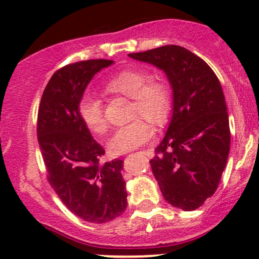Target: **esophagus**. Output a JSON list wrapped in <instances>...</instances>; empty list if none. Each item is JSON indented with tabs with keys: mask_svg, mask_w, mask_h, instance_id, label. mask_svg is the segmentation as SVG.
Segmentation results:
<instances>
[{
	"mask_svg": "<svg viewBox=\"0 0 259 259\" xmlns=\"http://www.w3.org/2000/svg\"><path fill=\"white\" fill-rule=\"evenodd\" d=\"M143 153H144V154H148V150H143Z\"/></svg>",
	"mask_w": 259,
	"mask_h": 259,
	"instance_id": "1",
	"label": "esophagus"
}]
</instances>
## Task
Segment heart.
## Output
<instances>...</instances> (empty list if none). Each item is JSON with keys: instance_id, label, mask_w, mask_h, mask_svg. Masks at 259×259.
Wrapping results in <instances>:
<instances>
[{"instance_id": "heart-1", "label": "heart", "mask_w": 259, "mask_h": 259, "mask_svg": "<svg viewBox=\"0 0 259 259\" xmlns=\"http://www.w3.org/2000/svg\"><path fill=\"white\" fill-rule=\"evenodd\" d=\"M111 93L121 94L133 99V115H143L155 124H161L168 117L171 106L170 90L159 80H150L148 72L126 70L115 75L106 83ZM83 124L95 134H104L108 129L103 103L93 93L81 96L77 105ZM153 135V127L144 119H135L119 127L109 140V150L113 154H124L144 145Z\"/></svg>"}]
</instances>
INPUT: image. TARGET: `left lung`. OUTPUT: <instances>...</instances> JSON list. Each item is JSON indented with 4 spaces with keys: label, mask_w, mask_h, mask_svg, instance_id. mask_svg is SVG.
<instances>
[{
    "label": "left lung",
    "mask_w": 259,
    "mask_h": 259,
    "mask_svg": "<svg viewBox=\"0 0 259 259\" xmlns=\"http://www.w3.org/2000/svg\"><path fill=\"white\" fill-rule=\"evenodd\" d=\"M132 59L163 70L173 90V115L151 170L164 199L183 210L215 193L228 160L231 132L226 99L209 65L189 50L166 45Z\"/></svg>",
    "instance_id": "8db88e82"
}]
</instances>
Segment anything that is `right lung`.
Listing matches in <instances>:
<instances>
[{"label":"right lung","mask_w":259,"mask_h":259,"mask_svg":"<svg viewBox=\"0 0 259 259\" xmlns=\"http://www.w3.org/2000/svg\"><path fill=\"white\" fill-rule=\"evenodd\" d=\"M113 64L88 60L57 70L44 90L37 115L38 145L50 184L75 215L99 224L126 209L124 161L101 163L105 150L91 137L77 105L94 75Z\"/></svg>","instance_id":"add662e5"}]
</instances>
